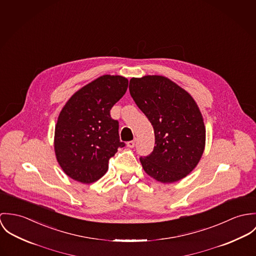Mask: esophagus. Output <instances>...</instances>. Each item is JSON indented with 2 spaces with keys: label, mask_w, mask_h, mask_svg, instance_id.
<instances>
[{
  "label": "esophagus",
  "mask_w": 256,
  "mask_h": 256,
  "mask_svg": "<svg viewBox=\"0 0 256 256\" xmlns=\"http://www.w3.org/2000/svg\"><path fill=\"white\" fill-rule=\"evenodd\" d=\"M136 145V140H132V142H126V146L130 148H134Z\"/></svg>",
  "instance_id": "obj_1"
}]
</instances>
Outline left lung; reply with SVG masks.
<instances>
[{
    "label": "left lung",
    "mask_w": 256,
    "mask_h": 256,
    "mask_svg": "<svg viewBox=\"0 0 256 256\" xmlns=\"http://www.w3.org/2000/svg\"><path fill=\"white\" fill-rule=\"evenodd\" d=\"M130 92L154 128V150L140 158L143 170L163 184L186 178L198 166L205 148L206 130L196 102L162 76L132 78Z\"/></svg>",
    "instance_id": "left-lung-1"
}]
</instances>
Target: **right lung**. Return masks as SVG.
<instances>
[{"label":"right lung","instance_id":"1","mask_svg":"<svg viewBox=\"0 0 256 256\" xmlns=\"http://www.w3.org/2000/svg\"><path fill=\"white\" fill-rule=\"evenodd\" d=\"M128 78L104 74L78 90L64 104L55 126L58 163L70 178L92 184L109 168L118 147V122L110 110L124 95Z\"/></svg>","mask_w":256,"mask_h":256}]
</instances>
